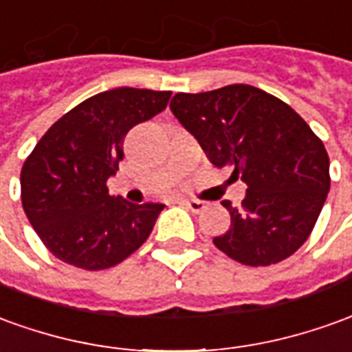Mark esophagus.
<instances>
[{"mask_svg":"<svg viewBox=\"0 0 352 352\" xmlns=\"http://www.w3.org/2000/svg\"><path fill=\"white\" fill-rule=\"evenodd\" d=\"M181 204H183L188 211H192V213H200V211H204L208 208V204L201 200H183Z\"/></svg>","mask_w":352,"mask_h":352,"instance_id":"obj_1","label":"esophagus"}]
</instances>
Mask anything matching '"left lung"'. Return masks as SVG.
Instances as JSON below:
<instances>
[{"mask_svg":"<svg viewBox=\"0 0 352 352\" xmlns=\"http://www.w3.org/2000/svg\"><path fill=\"white\" fill-rule=\"evenodd\" d=\"M169 108L215 168H234L248 184L242 208L223 201L230 228L213 244L248 267L294 255L330 190V158L309 124L284 100L244 83L177 93Z\"/></svg>","mask_w":352,"mask_h":352,"instance_id":"8db88e82","label":"left lung"}]
</instances>
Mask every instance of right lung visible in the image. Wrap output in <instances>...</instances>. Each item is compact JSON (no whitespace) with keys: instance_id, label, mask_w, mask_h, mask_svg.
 Listing matches in <instances>:
<instances>
[{"instance_id":"add662e5","label":"right lung","mask_w":352,"mask_h":352,"mask_svg":"<svg viewBox=\"0 0 352 352\" xmlns=\"http://www.w3.org/2000/svg\"><path fill=\"white\" fill-rule=\"evenodd\" d=\"M171 91L118 87L93 95L47 129L21 171L24 213L56 259L83 270L110 269L137 252L162 204L108 194L127 131L166 110Z\"/></svg>"}]
</instances>
